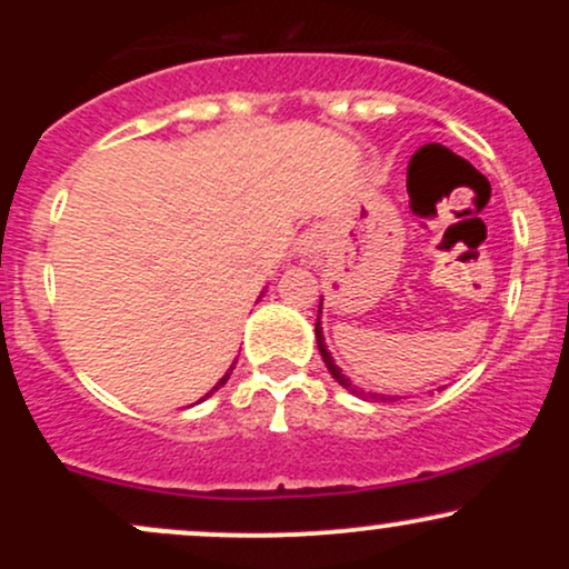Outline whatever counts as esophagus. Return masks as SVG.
<instances>
[{
	"label": "esophagus",
	"mask_w": 569,
	"mask_h": 569,
	"mask_svg": "<svg viewBox=\"0 0 569 569\" xmlns=\"http://www.w3.org/2000/svg\"><path fill=\"white\" fill-rule=\"evenodd\" d=\"M318 243H321V240H318V234L310 230L297 240V248H293V251H297V257H302V259H316L318 248H321Z\"/></svg>",
	"instance_id": "34e87169"
}]
</instances>
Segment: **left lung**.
<instances>
[{
    "label": "left lung",
    "instance_id": "8db88e82",
    "mask_svg": "<svg viewBox=\"0 0 569 569\" xmlns=\"http://www.w3.org/2000/svg\"><path fill=\"white\" fill-rule=\"evenodd\" d=\"M321 312H323V299H321V305H318V321H316V342H318V350H321V358H323V363H326V369H329V375L335 377V380L342 385L345 390H350L352 396H358V398H363V401H396L398 396H382V393H371V390H363V388H358L356 382L350 380L348 375H345L342 369L337 367L335 363V358H331V352H329V348H326V339H323V326H321Z\"/></svg>",
    "mask_w": 569,
    "mask_h": 569
}]
</instances>
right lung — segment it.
Wrapping results in <instances>:
<instances>
[{
  "instance_id": "obj_1",
  "label": "right lung",
  "mask_w": 569,
  "mask_h": 569,
  "mask_svg": "<svg viewBox=\"0 0 569 569\" xmlns=\"http://www.w3.org/2000/svg\"><path fill=\"white\" fill-rule=\"evenodd\" d=\"M232 369H234V363H232V367H230V369H227V375H224V377H221V380H219L217 385H213V388H211V393H213V390H219V388H221V385H224L227 380H230ZM211 393H206V396H202V398H200V401H206V398H208V396H211Z\"/></svg>"
}]
</instances>
